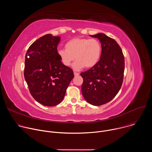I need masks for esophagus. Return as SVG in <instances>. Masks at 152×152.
Listing matches in <instances>:
<instances>
[{"instance_id":"1","label":"esophagus","mask_w":152,"mask_h":152,"mask_svg":"<svg viewBox=\"0 0 152 152\" xmlns=\"http://www.w3.org/2000/svg\"><path fill=\"white\" fill-rule=\"evenodd\" d=\"M74 75L75 76H79V73H76V72H75L74 73Z\"/></svg>"}]
</instances>
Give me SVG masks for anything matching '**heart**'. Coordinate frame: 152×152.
<instances>
[{"label":"heart","mask_w":152,"mask_h":152,"mask_svg":"<svg viewBox=\"0 0 152 152\" xmlns=\"http://www.w3.org/2000/svg\"><path fill=\"white\" fill-rule=\"evenodd\" d=\"M57 53L64 66H70L76 59L75 69L79 70L84 67L90 69L99 62L102 46L96 38L76 37L69 40L65 44V49H59Z\"/></svg>","instance_id":"1"}]
</instances>
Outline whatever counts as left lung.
I'll return each instance as SVG.
<instances>
[{"label":"left lung","mask_w":152,"mask_h":152,"mask_svg":"<svg viewBox=\"0 0 152 152\" xmlns=\"http://www.w3.org/2000/svg\"><path fill=\"white\" fill-rule=\"evenodd\" d=\"M91 37L100 40L102 53L94 67L80 73L83 79L82 93L86 102L100 106L113 100L120 90L124 77V57L115 39L102 33Z\"/></svg>","instance_id":"obj_1"}]
</instances>
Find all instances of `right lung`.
I'll return each mask as SVG.
<instances>
[{
  "mask_svg": "<svg viewBox=\"0 0 152 152\" xmlns=\"http://www.w3.org/2000/svg\"><path fill=\"white\" fill-rule=\"evenodd\" d=\"M59 37L46 34L34 41L25 56L24 76L31 94L39 103L53 106L63 100L74 77L58 55Z\"/></svg>",
  "mask_w": 152,
  "mask_h": 152,
  "instance_id": "right-lung-1",
  "label": "right lung"
}]
</instances>
